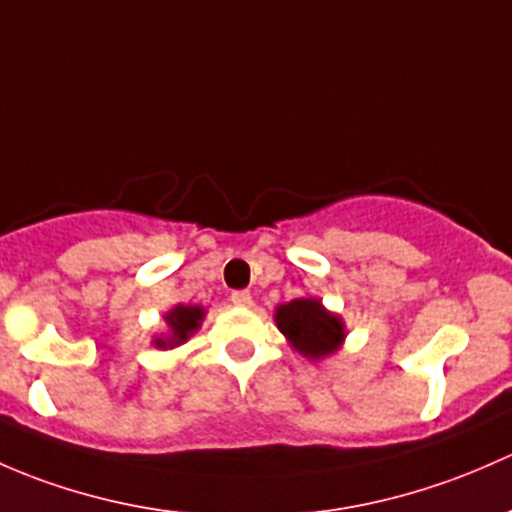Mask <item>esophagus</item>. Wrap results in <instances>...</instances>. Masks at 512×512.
Here are the masks:
<instances>
[{
	"instance_id": "esophagus-1",
	"label": "esophagus",
	"mask_w": 512,
	"mask_h": 512,
	"mask_svg": "<svg viewBox=\"0 0 512 512\" xmlns=\"http://www.w3.org/2000/svg\"><path fill=\"white\" fill-rule=\"evenodd\" d=\"M231 303L239 305V308H251V305H254V298H251L249 291H234L231 293Z\"/></svg>"
}]
</instances>
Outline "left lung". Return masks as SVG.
I'll use <instances>...</instances> for the list:
<instances>
[{"instance_id": "1", "label": "left lung", "mask_w": 512, "mask_h": 512, "mask_svg": "<svg viewBox=\"0 0 512 512\" xmlns=\"http://www.w3.org/2000/svg\"><path fill=\"white\" fill-rule=\"evenodd\" d=\"M273 320L288 345L308 360H328L345 345V320L325 308L320 298L303 295L291 303H281L273 313Z\"/></svg>"}]
</instances>
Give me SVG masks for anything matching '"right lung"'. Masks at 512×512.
Wrapping results in <instances>:
<instances>
[{"mask_svg":"<svg viewBox=\"0 0 512 512\" xmlns=\"http://www.w3.org/2000/svg\"><path fill=\"white\" fill-rule=\"evenodd\" d=\"M207 315V310L202 305H184L177 303L175 308H170L165 313V325L167 330L162 335L152 337V345L157 350H172V347L184 345L199 328H202V320Z\"/></svg>","mask_w":512,"mask_h":512,"instance_id":"right-lung-1","label":"right lung"}]
</instances>
